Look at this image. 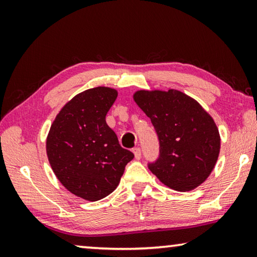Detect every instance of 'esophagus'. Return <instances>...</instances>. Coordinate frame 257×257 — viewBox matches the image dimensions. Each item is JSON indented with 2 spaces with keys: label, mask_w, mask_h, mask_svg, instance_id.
Instances as JSON below:
<instances>
[{
  "label": "esophagus",
  "mask_w": 257,
  "mask_h": 257,
  "mask_svg": "<svg viewBox=\"0 0 257 257\" xmlns=\"http://www.w3.org/2000/svg\"><path fill=\"white\" fill-rule=\"evenodd\" d=\"M133 152H134L135 159H136V160H139V159H141V156H142V151H141V149H139V147H135V149L133 150Z\"/></svg>",
  "instance_id": "34e87169"
}]
</instances>
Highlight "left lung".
Masks as SVG:
<instances>
[{"label":"left lung","instance_id":"1","mask_svg":"<svg viewBox=\"0 0 257 257\" xmlns=\"http://www.w3.org/2000/svg\"><path fill=\"white\" fill-rule=\"evenodd\" d=\"M134 101L151 119L160 141V158L151 172L169 188L190 191L210 177L220 154L214 119L196 99L178 89H139Z\"/></svg>","mask_w":257,"mask_h":257}]
</instances>
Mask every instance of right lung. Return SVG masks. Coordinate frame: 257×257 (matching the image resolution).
<instances>
[{
  "mask_svg": "<svg viewBox=\"0 0 257 257\" xmlns=\"http://www.w3.org/2000/svg\"><path fill=\"white\" fill-rule=\"evenodd\" d=\"M118 90L98 86L64 104L46 137V154L64 188L85 201H99L118 187L134 154L120 146L105 116Z\"/></svg>",
  "mask_w": 257,
  "mask_h": 257,
  "instance_id": "obj_1",
  "label": "right lung"
}]
</instances>
